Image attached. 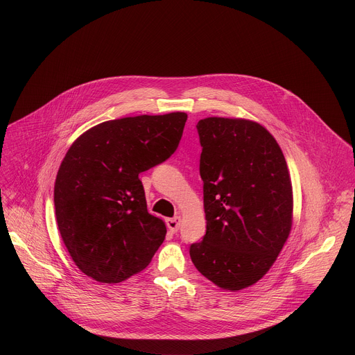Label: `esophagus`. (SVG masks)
I'll return each instance as SVG.
<instances>
[{
    "mask_svg": "<svg viewBox=\"0 0 355 355\" xmlns=\"http://www.w3.org/2000/svg\"><path fill=\"white\" fill-rule=\"evenodd\" d=\"M166 223H167V227L170 229L171 233H177L178 229H180L181 218H180V216H174V218H171V219H167Z\"/></svg>",
    "mask_w": 355,
    "mask_h": 355,
    "instance_id": "34e87169",
    "label": "esophagus"
}]
</instances>
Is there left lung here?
Instances as JSON below:
<instances>
[{
	"label": "left lung",
	"mask_w": 355,
	"mask_h": 355,
	"mask_svg": "<svg viewBox=\"0 0 355 355\" xmlns=\"http://www.w3.org/2000/svg\"><path fill=\"white\" fill-rule=\"evenodd\" d=\"M202 153L207 233L192 243L196 270L227 291L261 279L292 226V184L282 150L260 123L205 118L196 125Z\"/></svg>",
	"instance_id": "8db88e82"
}]
</instances>
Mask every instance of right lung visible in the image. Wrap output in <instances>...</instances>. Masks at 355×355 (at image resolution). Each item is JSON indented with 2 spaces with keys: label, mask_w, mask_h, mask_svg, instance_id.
I'll return each instance as SVG.
<instances>
[{
  "label": "right lung",
  "mask_w": 355,
  "mask_h": 355,
  "mask_svg": "<svg viewBox=\"0 0 355 355\" xmlns=\"http://www.w3.org/2000/svg\"><path fill=\"white\" fill-rule=\"evenodd\" d=\"M187 118L173 112L107 121L69 148L55 184L56 220L85 275L118 284L153 259L167 230L147 212L139 174L174 153Z\"/></svg>",
  "instance_id": "right-lung-1"
}]
</instances>
